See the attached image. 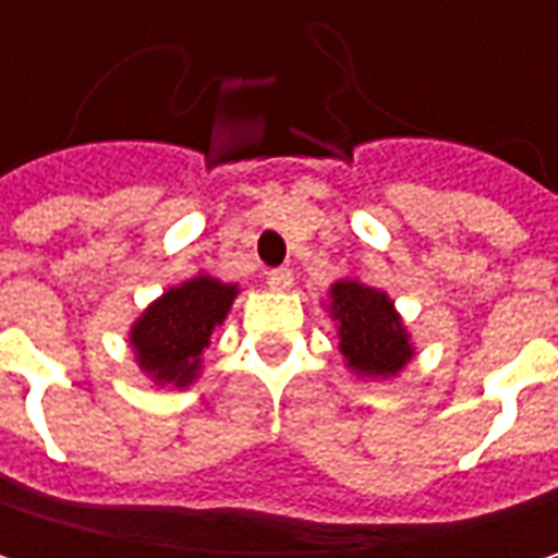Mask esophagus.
<instances>
[{
  "label": "esophagus",
  "instance_id": "obj_1",
  "mask_svg": "<svg viewBox=\"0 0 558 558\" xmlns=\"http://www.w3.org/2000/svg\"><path fill=\"white\" fill-rule=\"evenodd\" d=\"M268 283H271L275 290H287V287L293 283L290 268H271V271H268Z\"/></svg>",
  "mask_w": 558,
  "mask_h": 558
}]
</instances>
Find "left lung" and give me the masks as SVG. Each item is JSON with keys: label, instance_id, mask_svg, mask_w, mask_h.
Listing matches in <instances>:
<instances>
[{"label": "left lung", "instance_id": "1", "mask_svg": "<svg viewBox=\"0 0 558 558\" xmlns=\"http://www.w3.org/2000/svg\"><path fill=\"white\" fill-rule=\"evenodd\" d=\"M329 296L332 316L339 319V352L352 372L365 378H390L413 359L410 336L385 290L339 280Z\"/></svg>", "mask_w": 558, "mask_h": 558}]
</instances>
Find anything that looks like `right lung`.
Wrapping results in <instances>:
<instances>
[{
  "label": "right lung",
  "mask_w": 558,
  "mask_h": 558,
  "mask_svg": "<svg viewBox=\"0 0 558 558\" xmlns=\"http://www.w3.org/2000/svg\"><path fill=\"white\" fill-rule=\"evenodd\" d=\"M235 293V283L206 275L170 287L132 326V349L142 372L158 385L186 388L196 378L203 349L209 345L213 329L226 319Z\"/></svg>",
  "instance_id": "obj_1"
}]
</instances>
